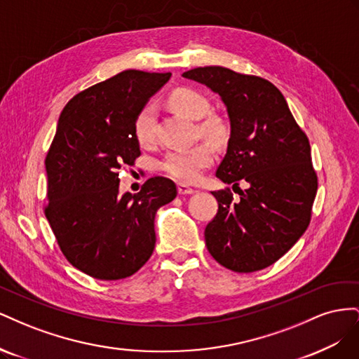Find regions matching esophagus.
<instances>
[{"instance_id": "34e87169", "label": "esophagus", "mask_w": 359, "mask_h": 359, "mask_svg": "<svg viewBox=\"0 0 359 359\" xmlns=\"http://www.w3.org/2000/svg\"><path fill=\"white\" fill-rule=\"evenodd\" d=\"M178 193L181 194V196H187V194H193V193H196V190L191 189V187L184 186V184H180V186H178Z\"/></svg>"}]
</instances>
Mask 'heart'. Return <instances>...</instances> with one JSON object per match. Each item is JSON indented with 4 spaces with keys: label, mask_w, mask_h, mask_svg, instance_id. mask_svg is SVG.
Here are the masks:
<instances>
[{
    "label": "heart",
    "mask_w": 359,
    "mask_h": 359,
    "mask_svg": "<svg viewBox=\"0 0 359 359\" xmlns=\"http://www.w3.org/2000/svg\"><path fill=\"white\" fill-rule=\"evenodd\" d=\"M169 104L173 109L193 119L203 118L210 111V102L201 93L191 88H178L169 95ZM201 130L212 139L223 136V124L217 118H206ZM135 136L140 145H151L156 139V111L148 104L140 109L135 119ZM214 160V151L206 144H196L189 148H175L163 157L160 169L170 178L181 182H194L203 169Z\"/></svg>",
    "instance_id": "obj_1"
}]
</instances>
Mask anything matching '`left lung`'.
<instances>
[{
    "label": "left lung",
    "mask_w": 359,
    "mask_h": 359,
    "mask_svg": "<svg viewBox=\"0 0 359 359\" xmlns=\"http://www.w3.org/2000/svg\"><path fill=\"white\" fill-rule=\"evenodd\" d=\"M222 97L231 121L227 151L215 177L249 187L212 191L219 211L205 227L211 256L235 273H255L287 253L310 224L318 191L307 135L276 85L220 66L182 73Z\"/></svg>",
    "instance_id": "1"
}]
</instances>
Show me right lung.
Returning a JSON list of instances; mask_svg holds the SVG:
<instances>
[{
	"label": "right lung",
	"mask_w": 359,
	"mask_h": 359,
	"mask_svg": "<svg viewBox=\"0 0 359 359\" xmlns=\"http://www.w3.org/2000/svg\"><path fill=\"white\" fill-rule=\"evenodd\" d=\"M170 73L124 70L76 94L64 107L45 160V215L62 255L97 280L133 276L153 255L154 217L177 196L154 177L119 196V169L140 156L135 119Z\"/></svg>",
	"instance_id": "obj_1"
}]
</instances>
